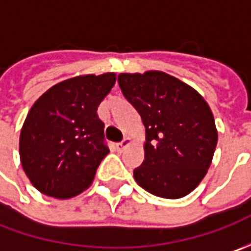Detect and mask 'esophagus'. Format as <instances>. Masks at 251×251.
<instances>
[{"label": "esophagus", "instance_id": "1", "mask_svg": "<svg viewBox=\"0 0 251 251\" xmlns=\"http://www.w3.org/2000/svg\"><path fill=\"white\" fill-rule=\"evenodd\" d=\"M131 144V140L130 138H124V140L121 141V142H119V144H116V150L119 151V152H121V151H124L128 145Z\"/></svg>", "mask_w": 251, "mask_h": 251}]
</instances>
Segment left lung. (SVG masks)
<instances>
[{"label":"left lung","mask_w":251,"mask_h":251,"mask_svg":"<svg viewBox=\"0 0 251 251\" xmlns=\"http://www.w3.org/2000/svg\"><path fill=\"white\" fill-rule=\"evenodd\" d=\"M119 85L145 126V159L134 170L135 181L158 197H186L205 177L217 147L208 103L162 71L120 74Z\"/></svg>","instance_id":"obj_1"}]
</instances>
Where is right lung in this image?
I'll use <instances>...</instances> for the list:
<instances>
[{
	"label": "right lung",
	"mask_w": 251,
	"mask_h": 251,
	"mask_svg": "<svg viewBox=\"0 0 251 251\" xmlns=\"http://www.w3.org/2000/svg\"><path fill=\"white\" fill-rule=\"evenodd\" d=\"M114 83V73L78 75L55 83L34 101L21 130L19 156L40 193L67 200L89 188L109 153L96 111Z\"/></svg>",
	"instance_id": "add662e5"
}]
</instances>
